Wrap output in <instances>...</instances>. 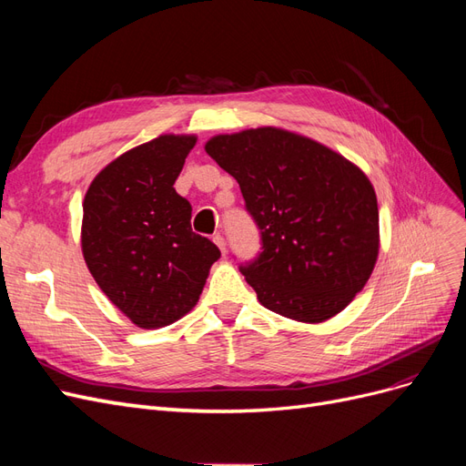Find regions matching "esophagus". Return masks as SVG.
<instances>
[{
  "label": "esophagus",
  "mask_w": 466,
  "mask_h": 466,
  "mask_svg": "<svg viewBox=\"0 0 466 466\" xmlns=\"http://www.w3.org/2000/svg\"><path fill=\"white\" fill-rule=\"evenodd\" d=\"M214 243L219 247V250L223 252V255H225V252H228V250H225V238H223V235H214Z\"/></svg>",
  "instance_id": "esophagus-1"
}]
</instances>
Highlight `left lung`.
<instances>
[{
  "mask_svg": "<svg viewBox=\"0 0 466 466\" xmlns=\"http://www.w3.org/2000/svg\"><path fill=\"white\" fill-rule=\"evenodd\" d=\"M206 153L241 187L262 252L241 266L270 311L299 322L338 315L379 257V208L358 165L315 139L274 126L219 134Z\"/></svg>",
  "mask_w": 466,
  "mask_h": 466,
  "instance_id": "1",
  "label": "left lung"
}]
</instances>
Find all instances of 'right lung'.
Returning a JSON list of instances; mask_svg holds the SVG:
<instances>
[{"instance_id":"right-lung-1","label":"right lung","mask_w":466,"mask_h":466,"mask_svg":"<svg viewBox=\"0 0 466 466\" xmlns=\"http://www.w3.org/2000/svg\"><path fill=\"white\" fill-rule=\"evenodd\" d=\"M196 139L163 134L122 153L83 200V258L110 303L139 329H161L192 311L221 257L192 231V206L173 187Z\"/></svg>"}]
</instances>
